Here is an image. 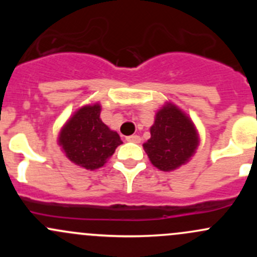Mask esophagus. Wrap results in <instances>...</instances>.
Segmentation results:
<instances>
[{"label":"esophagus","instance_id":"34e87169","mask_svg":"<svg viewBox=\"0 0 257 257\" xmlns=\"http://www.w3.org/2000/svg\"><path fill=\"white\" fill-rule=\"evenodd\" d=\"M126 141L131 142V143H137V144H138V143H141L142 139H141V137L137 136V134H136V136H129V137H126Z\"/></svg>","mask_w":257,"mask_h":257}]
</instances>
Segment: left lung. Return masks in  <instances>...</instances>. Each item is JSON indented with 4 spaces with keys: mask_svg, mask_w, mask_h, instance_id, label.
I'll return each instance as SVG.
<instances>
[{
    "mask_svg": "<svg viewBox=\"0 0 257 257\" xmlns=\"http://www.w3.org/2000/svg\"><path fill=\"white\" fill-rule=\"evenodd\" d=\"M144 150L150 162L163 172L185 164L198 147L194 124L175 105L168 104L157 113Z\"/></svg>",
    "mask_w": 257,
    "mask_h": 257,
    "instance_id": "1",
    "label": "left lung"
}]
</instances>
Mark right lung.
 <instances>
[{
	"mask_svg": "<svg viewBox=\"0 0 257 257\" xmlns=\"http://www.w3.org/2000/svg\"><path fill=\"white\" fill-rule=\"evenodd\" d=\"M99 114V104L80 108L59 134V145L68 159L85 169L103 167L121 144L118 133L100 120Z\"/></svg>",
	"mask_w": 257,
	"mask_h": 257,
	"instance_id": "right-lung-1",
	"label": "right lung"
}]
</instances>
